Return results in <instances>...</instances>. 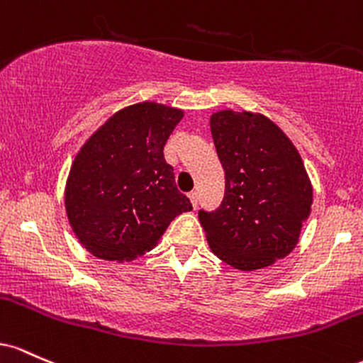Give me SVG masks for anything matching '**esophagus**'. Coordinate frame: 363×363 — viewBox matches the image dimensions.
I'll return each mask as SVG.
<instances>
[{"label":"esophagus","mask_w":363,"mask_h":363,"mask_svg":"<svg viewBox=\"0 0 363 363\" xmlns=\"http://www.w3.org/2000/svg\"><path fill=\"white\" fill-rule=\"evenodd\" d=\"M189 197H190V201H192V206L197 207V203H199V194H197V192H190Z\"/></svg>","instance_id":"34e87169"}]
</instances>
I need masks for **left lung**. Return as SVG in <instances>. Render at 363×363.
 Segmentation results:
<instances>
[{
  "label": "left lung",
  "instance_id": "obj_1",
  "mask_svg": "<svg viewBox=\"0 0 363 363\" xmlns=\"http://www.w3.org/2000/svg\"><path fill=\"white\" fill-rule=\"evenodd\" d=\"M211 132L225 169V197L199 211L219 259L242 271L271 266L298 242L312 186L290 138L262 115L219 111Z\"/></svg>",
  "mask_w": 363,
  "mask_h": 363
}]
</instances>
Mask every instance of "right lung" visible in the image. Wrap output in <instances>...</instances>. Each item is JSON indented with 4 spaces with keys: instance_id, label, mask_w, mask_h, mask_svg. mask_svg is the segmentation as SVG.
I'll return each instance as SVG.
<instances>
[{
    "instance_id": "add662e5",
    "label": "right lung",
    "mask_w": 363,
    "mask_h": 363,
    "mask_svg": "<svg viewBox=\"0 0 363 363\" xmlns=\"http://www.w3.org/2000/svg\"><path fill=\"white\" fill-rule=\"evenodd\" d=\"M183 113L140 103L113 115L77 154L65 190L80 243L104 260H132L160 242L192 202L178 190L164 145Z\"/></svg>"
}]
</instances>
